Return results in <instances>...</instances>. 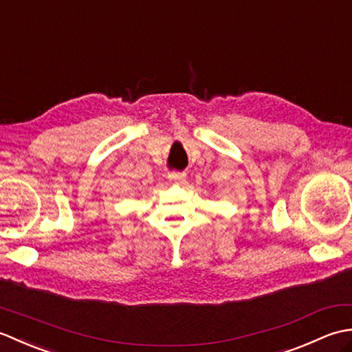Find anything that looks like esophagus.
I'll return each mask as SVG.
<instances>
[{
    "instance_id": "1",
    "label": "esophagus",
    "mask_w": 352,
    "mask_h": 352,
    "mask_svg": "<svg viewBox=\"0 0 352 352\" xmlns=\"http://www.w3.org/2000/svg\"><path fill=\"white\" fill-rule=\"evenodd\" d=\"M168 178L174 183H183L186 180V174H184V172H170Z\"/></svg>"
}]
</instances>
